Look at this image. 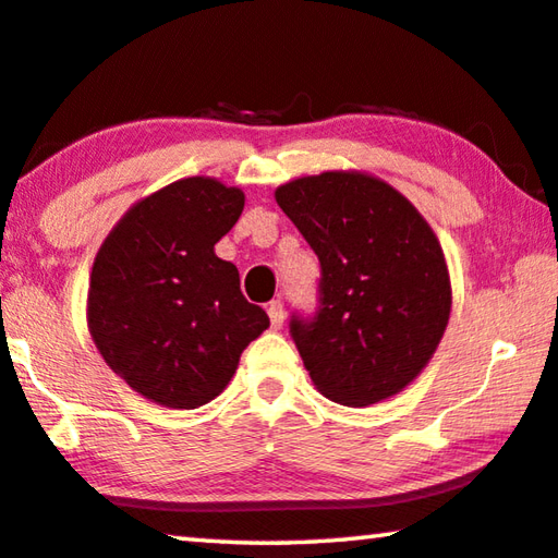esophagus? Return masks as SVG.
Returning <instances> with one entry per match:
<instances>
[{
	"instance_id": "obj_1",
	"label": "esophagus",
	"mask_w": 558,
	"mask_h": 558,
	"mask_svg": "<svg viewBox=\"0 0 558 558\" xmlns=\"http://www.w3.org/2000/svg\"><path fill=\"white\" fill-rule=\"evenodd\" d=\"M268 317H270L272 330H280L282 320H286V307H282L280 300H272V303H268Z\"/></svg>"
}]
</instances>
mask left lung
Masks as SVG:
<instances>
[{"mask_svg":"<svg viewBox=\"0 0 558 558\" xmlns=\"http://www.w3.org/2000/svg\"><path fill=\"white\" fill-rule=\"evenodd\" d=\"M276 201L323 268L320 311L290 320L317 392L348 407L390 400L427 367L452 313L435 231L365 171L303 175L278 185Z\"/></svg>","mask_w":558,"mask_h":558,"instance_id":"obj_1","label":"left lung"}]
</instances>
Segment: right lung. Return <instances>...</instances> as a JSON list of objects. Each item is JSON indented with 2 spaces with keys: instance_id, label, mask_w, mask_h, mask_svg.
Wrapping results in <instances>:
<instances>
[{
  "instance_id": "obj_1",
  "label": "right lung",
  "mask_w": 558,
  "mask_h": 558,
  "mask_svg": "<svg viewBox=\"0 0 558 558\" xmlns=\"http://www.w3.org/2000/svg\"><path fill=\"white\" fill-rule=\"evenodd\" d=\"M243 206L235 185L191 175L136 201L104 238L88 278V332L146 400L171 410L210 402L270 325L243 298L235 265L216 255Z\"/></svg>"
}]
</instances>
